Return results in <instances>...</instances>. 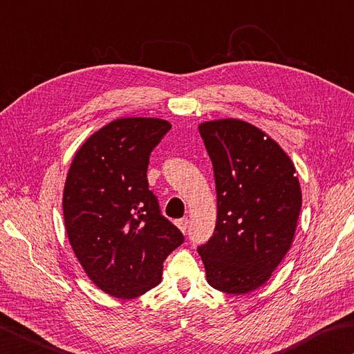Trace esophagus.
I'll use <instances>...</instances> for the list:
<instances>
[{"label":"esophagus","instance_id":"esophagus-1","mask_svg":"<svg viewBox=\"0 0 354 354\" xmlns=\"http://www.w3.org/2000/svg\"><path fill=\"white\" fill-rule=\"evenodd\" d=\"M176 225H178L179 230H181L183 233H185V232H187V228H189V219H187V218L178 219V221H176Z\"/></svg>","mask_w":354,"mask_h":354}]
</instances>
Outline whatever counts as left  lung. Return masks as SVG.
I'll return each instance as SVG.
<instances>
[{"instance_id":"1","label":"left lung","mask_w":354,"mask_h":354,"mask_svg":"<svg viewBox=\"0 0 354 354\" xmlns=\"http://www.w3.org/2000/svg\"><path fill=\"white\" fill-rule=\"evenodd\" d=\"M199 133L218 198L213 236L198 247L207 282L228 295L253 292L292 247L302 205L296 169L278 142L245 121L203 122Z\"/></svg>"}]
</instances>
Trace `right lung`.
<instances>
[{
	"mask_svg": "<svg viewBox=\"0 0 354 354\" xmlns=\"http://www.w3.org/2000/svg\"><path fill=\"white\" fill-rule=\"evenodd\" d=\"M171 129L158 118H121L88 138L67 173L62 212L68 242L96 287L130 299L156 287L184 242L149 190L151 150Z\"/></svg>",
	"mask_w": 354,
	"mask_h": 354,
	"instance_id": "1",
	"label": "right lung"
}]
</instances>
